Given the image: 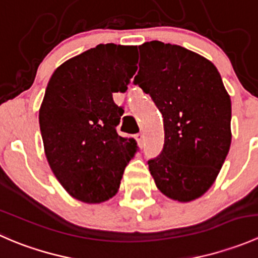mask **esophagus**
Wrapping results in <instances>:
<instances>
[{
	"label": "esophagus",
	"mask_w": 258,
	"mask_h": 258,
	"mask_svg": "<svg viewBox=\"0 0 258 258\" xmlns=\"http://www.w3.org/2000/svg\"><path fill=\"white\" fill-rule=\"evenodd\" d=\"M135 139L137 140V144H139V146L140 147H142V146H144V134H142V132H139V134H136L135 135Z\"/></svg>",
	"instance_id": "1"
}]
</instances>
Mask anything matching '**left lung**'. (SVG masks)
<instances>
[{"label":"left lung","instance_id":"obj_1","mask_svg":"<svg viewBox=\"0 0 258 258\" xmlns=\"http://www.w3.org/2000/svg\"><path fill=\"white\" fill-rule=\"evenodd\" d=\"M134 82L163 117L165 144L148 161L157 188L188 202L212 186L231 146V100L220 72L199 53L171 43L139 46Z\"/></svg>","mask_w":258,"mask_h":258}]
</instances>
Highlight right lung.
<instances>
[{"instance_id": "add662e5", "label": "right lung", "mask_w": 258, "mask_h": 258, "mask_svg": "<svg viewBox=\"0 0 258 258\" xmlns=\"http://www.w3.org/2000/svg\"><path fill=\"white\" fill-rule=\"evenodd\" d=\"M136 46L98 45L62 63L48 81L40 130L52 172L82 202L114 196L136 141L117 134L123 107L113 92L127 90L136 72Z\"/></svg>"}]
</instances>
